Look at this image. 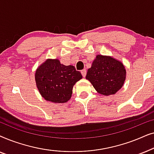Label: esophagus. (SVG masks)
Returning <instances> with one entry per match:
<instances>
[{
    "label": "esophagus",
    "instance_id": "esophagus-1",
    "mask_svg": "<svg viewBox=\"0 0 154 154\" xmlns=\"http://www.w3.org/2000/svg\"><path fill=\"white\" fill-rule=\"evenodd\" d=\"M81 73H82V75H83V77H85L86 73H87V71H86L85 69H83V70L81 71Z\"/></svg>",
    "mask_w": 154,
    "mask_h": 154
}]
</instances>
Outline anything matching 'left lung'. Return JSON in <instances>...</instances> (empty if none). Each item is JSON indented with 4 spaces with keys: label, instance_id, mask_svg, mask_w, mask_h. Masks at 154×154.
Listing matches in <instances>:
<instances>
[{
    "label": "left lung",
    "instance_id": "8db88e82",
    "mask_svg": "<svg viewBox=\"0 0 154 154\" xmlns=\"http://www.w3.org/2000/svg\"><path fill=\"white\" fill-rule=\"evenodd\" d=\"M125 77L123 63L110 56L97 54L85 78L98 93L109 96L116 94L123 87Z\"/></svg>",
    "mask_w": 154,
    "mask_h": 154
}]
</instances>
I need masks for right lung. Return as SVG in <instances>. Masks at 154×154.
<instances>
[{"mask_svg":"<svg viewBox=\"0 0 154 154\" xmlns=\"http://www.w3.org/2000/svg\"><path fill=\"white\" fill-rule=\"evenodd\" d=\"M81 72L71 65L65 66L57 59H48L35 71L38 90L45 100L65 103L70 100L73 85L81 80Z\"/></svg>","mask_w":154,"mask_h":154,"instance_id":"add662e5","label":"right lung"}]
</instances>
